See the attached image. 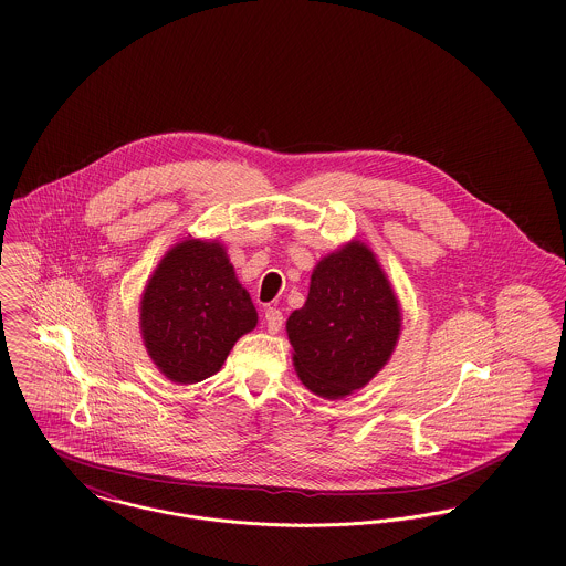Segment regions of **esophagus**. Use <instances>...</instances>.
<instances>
[{
  "mask_svg": "<svg viewBox=\"0 0 566 566\" xmlns=\"http://www.w3.org/2000/svg\"><path fill=\"white\" fill-rule=\"evenodd\" d=\"M265 324H268V331L270 333H279L281 326H283V314L276 310V307H268L265 310Z\"/></svg>",
  "mask_w": 566,
  "mask_h": 566,
  "instance_id": "esophagus-1",
  "label": "esophagus"
}]
</instances>
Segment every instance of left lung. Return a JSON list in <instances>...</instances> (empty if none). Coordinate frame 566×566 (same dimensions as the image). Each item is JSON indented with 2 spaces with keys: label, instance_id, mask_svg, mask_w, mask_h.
<instances>
[{
  "label": "left lung",
  "instance_id": "1",
  "mask_svg": "<svg viewBox=\"0 0 566 566\" xmlns=\"http://www.w3.org/2000/svg\"><path fill=\"white\" fill-rule=\"evenodd\" d=\"M401 310L364 243L331 252L312 274L303 310L287 321L301 381L324 399L364 388L390 359Z\"/></svg>",
  "mask_w": 566,
  "mask_h": 566
}]
</instances>
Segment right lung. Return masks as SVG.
I'll return each mask as SVG.
<instances>
[{
	"label": "right lung",
	"instance_id": "obj_1",
	"mask_svg": "<svg viewBox=\"0 0 566 566\" xmlns=\"http://www.w3.org/2000/svg\"><path fill=\"white\" fill-rule=\"evenodd\" d=\"M254 324L252 301L220 243L187 240L174 245L142 301L146 348L176 384L216 375Z\"/></svg>",
	"mask_w": 566,
	"mask_h": 566
}]
</instances>
